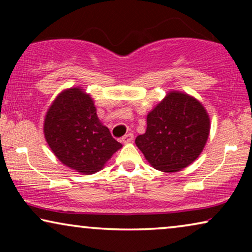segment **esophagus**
I'll return each mask as SVG.
<instances>
[{
	"instance_id": "1",
	"label": "esophagus",
	"mask_w": 252,
	"mask_h": 252,
	"mask_svg": "<svg viewBox=\"0 0 252 252\" xmlns=\"http://www.w3.org/2000/svg\"><path fill=\"white\" fill-rule=\"evenodd\" d=\"M133 140H134V135L132 133H127L126 135H124L122 137V142L123 143H130Z\"/></svg>"
}]
</instances>
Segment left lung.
Wrapping results in <instances>:
<instances>
[{
    "label": "left lung",
    "instance_id": "1",
    "mask_svg": "<svg viewBox=\"0 0 252 252\" xmlns=\"http://www.w3.org/2000/svg\"><path fill=\"white\" fill-rule=\"evenodd\" d=\"M210 133V118L202 103L181 92H170L147 116V130L136 147L154 168L178 172L196 160Z\"/></svg>",
    "mask_w": 252,
    "mask_h": 252
}]
</instances>
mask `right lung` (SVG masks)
I'll use <instances>...</instances> for the list:
<instances>
[{"instance_id":"1","label":"right lung","mask_w":252,"mask_h":252,"mask_svg":"<svg viewBox=\"0 0 252 252\" xmlns=\"http://www.w3.org/2000/svg\"><path fill=\"white\" fill-rule=\"evenodd\" d=\"M43 133L55 156L82 174L102 170L123 147L99 122L91 95L79 87L65 89L51 103Z\"/></svg>"}]
</instances>
